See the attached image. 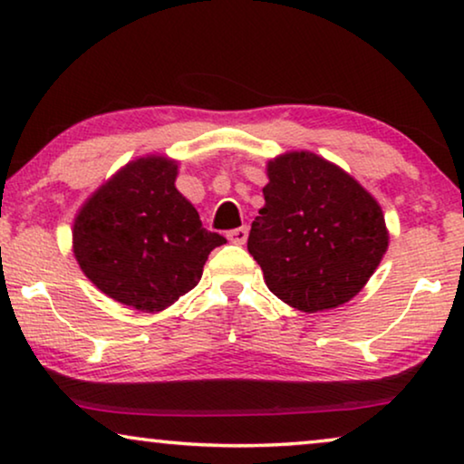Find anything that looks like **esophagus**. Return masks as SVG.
I'll return each mask as SVG.
<instances>
[{"instance_id": "34e87169", "label": "esophagus", "mask_w": 464, "mask_h": 464, "mask_svg": "<svg viewBox=\"0 0 464 464\" xmlns=\"http://www.w3.org/2000/svg\"><path fill=\"white\" fill-rule=\"evenodd\" d=\"M246 237H249V227L246 226H240V227H237V230L227 232V240L234 245H245Z\"/></svg>"}]
</instances>
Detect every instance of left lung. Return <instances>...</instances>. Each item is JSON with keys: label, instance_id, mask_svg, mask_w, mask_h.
I'll return each instance as SVG.
<instances>
[{"label": "left lung", "instance_id": "left-lung-1", "mask_svg": "<svg viewBox=\"0 0 464 464\" xmlns=\"http://www.w3.org/2000/svg\"><path fill=\"white\" fill-rule=\"evenodd\" d=\"M268 179L246 243L268 289L302 313L353 300L389 249L376 198L313 151L270 160Z\"/></svg>", "mask_w": 464, "mask_h": 464}]
</instances>
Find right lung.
Instances as JSON below:
<instances>
[{
	"label": "right lung",
	"instance_id": "right-lung-1",
	"mask_svg": "<svg viewBox=\"0 0 464 464\" xmlns=\"http://www.w3.org/2000/svg\"><path fill=\"white\" fill-rule=\"evenodd\" d=\"M177 162L137 158L103 183L73 221V256L97 289L124 306L160 313L198 285L226 238L202 227L175 188Z\"/></svg>",
	"mask_w": 464,
	"mask_h": 464
}]
</instances>
